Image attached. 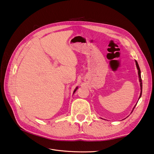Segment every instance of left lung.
Here are the masks:
<instances>
[{
    "mask_svg": "<svg viewBox=\"0 0 154 154\" xmlns=\"http://www.w3.org/2000/svg\"><path fill=\"white\" fill-rule=\"evenodd\" d=\"M135 64H136V66H137V70H138V75H139V82H140V96L139 97V100L140 98L141 97V95H142V90H143V83H142V79H141V75H140V68H139V64H138V62H137V60H135ZM136 105H135V107H133V109H135ZM132 111V112H133Z\"/></svg>",
    "mask_w": 154,
    "mask_h": 154,
    "instance_id": "obj_1",
    "label": "left lung"
}]
</instances>
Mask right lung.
Instances as JSON below:
<instances>
[{
    "label": "right lung",
    "mask_w": 154,
    "mask_h": 154,
    "mask_svg": "<svg viewBox=\"0 0 154 154\" xmlns=\"http://www.w3.org/2000/svg\"><path fill=\"white\" fill-rule=\"evenodd\" d=\"M77 88H78V87H77H77H76V88H75V90H74V92H73V94H74V93H75V92H76V90H77Z\"/></svg>",
    "instance_id": "right-lung-1"
}]
</instances>
